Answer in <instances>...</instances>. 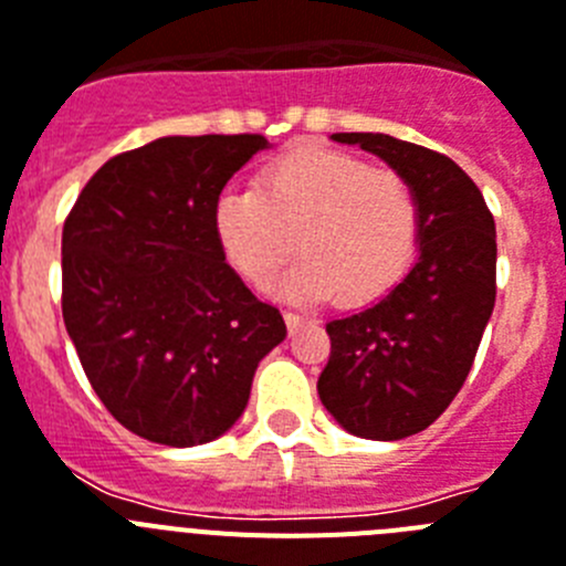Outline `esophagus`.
<instances>
[{
	"instance_id": "34e87169",
	"label": "esophagus",
	"mask_w": 566,
	"mask_h": 566,
	"mask_svg": "<svg viewBox=\"0 0 566 566\" xmlns=\"http://www.w3.org/2000/svg\"><path fill=\"white\" fill-rule=\"evenodd\" d=\"M284 322H287L290 333H293V331H298V327H302V324H304V316H298V313L287 311V313H284Z\"/></svg>"
}]
</instances>
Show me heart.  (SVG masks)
Returning a JSON list of instances; mask_svg holds the SVG:
<instances>
[{
	"label": "heart",
	"instance_id": "obj_1",
	"mask_svg": "<svg viewBox=\"0 0 566 566\" xmlns=\"http://www.w3.org/2000/svg\"><path fill=\"white\" fill-rule=\"evenodd\" d=\"M224 259L244 282L264 287L298 259L282 296L373 302L405 276L421 233V199L410 181L331 147L282 156L259 188H228L213 205Z\"/></svg>",
	"mask_w": 566,
	"mask_h": 566
}]
</instances>
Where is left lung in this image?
<instances>
[{"mask_svg": "<svg viewBox=\"0 0 566 566\" xmlns=\"http://www.w3.org/2000/svg\"><path fill=\"white\" fill-rule=\"evenodd\" d=\"M385 159L421 199L419 262L385 298L327 322L318 399L358 439L399 441L450 407L495 304V222L475 181L387 134H333Z\"/></svg>", "mask_w": 566, "mask_h": 566, "instance_id": "1", "label": "left lung"}]
</instances>
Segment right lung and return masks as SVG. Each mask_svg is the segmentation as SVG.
Listing matches in <instances>:
<instances>
[{
	"label": "right lung",
	"instance_id": "add662e5",
	"mask_svg": "<svg viewBox=\"0 0 566 566\" xmlns=\"http://www.w3.org/2000/svg\"><path fill=\"white\" fill-rule=\"evenodd\" d=\"M259 134L161 136L113 156L62 230V316L87 381L130 432L196 447L235 424L282 313L224 262L213 205Z\"/></svg>",
	"mask_w": 566,
	"mask_h": 566
}]
</instances>
